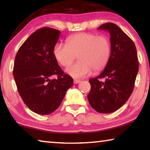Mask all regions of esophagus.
Masks as SVG:
<instances>
[{"label": "esophagus", "instance_id": "esophagus-1", "mask_svg": "<svg viewBox=\"0 0 150 150\" xmlns=\"http://www.w3.org/2000/svg\"><path fill=\"white\" fill-rule=\"evenodd\" d=\"M81 82L80 80H77V79H75L74 81H73V83L74 84H78V83H79Z\"/></svg>", "mask_w": 150, "mask_h": 150}]
</instances>
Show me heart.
<instances>
[{"label": "heart", "mask_w": 150, "mask_h": 150, "mask_svg": "<svg viewBox=\"0 0 150 150\" xmlns=\"http://www.w3.org/2000/svg\"><path fill=\"white\" fill-rule=\"evenodd\" d=\"M112 45L106 35L79 32L67 39V44L57 43L53 50L55 60L67 67L75 59L79 61L66 69L67 74L74 78L84 77L105 69L110 61Z\"/></svg>", "instance_id": "1"}]
</instances>
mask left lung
I'll return each instance as SVG.
<instances>
[{
    "instance_id": "1",
    "label": "left lung",
    "mask_w": 150,
    "mask_h": 150,
    "mask_svg": "<svg viewBox=\"0 0 150 150\" xmlns=\"http://www.w3.org/2000/svg\"><path fill=\"white\" fill-rule=\"evenodd\" d=\"M98 30L110 33L111 57L103 71L88 80L91 91L87 98L94 110L110 113L122 107L132 93L139 69L138 55L134 42L117 25L107 22ZM103 78V82L100 79Z\"/></svg>"
}]
</instances>
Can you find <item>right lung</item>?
<instances>
[{
	"instance_id": "obj_1",
	"label": "right lung",
	"mask_w": 150,
	"mask_h": 150,
	"mask_svg": "<svg viewBox=\"0 0 150 150\" xmlns=\"http://www.w3.org/2000/svg\"><path fill=\"white\" fill-rule=\"evenodd\" d=\"M59 30L42 28L30 35L18 51L13 76L18 93L30 110L50 115L59 107L73 79L65 74L53 54ZM53 75L57 78L50 80Z\"/></svg>"
}]
</instances>
